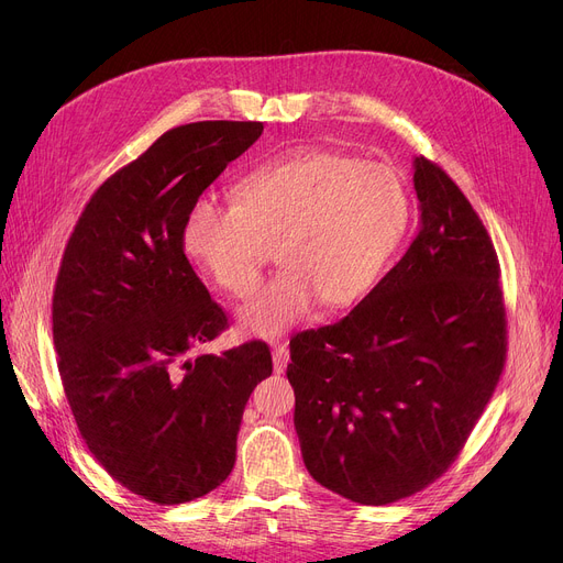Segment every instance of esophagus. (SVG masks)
<instances>
[{"label":"esophagus","instance_id":"34e87169","mask_svg":"<svg viewBox=\"0 0 563 563\" xmlns=\"http://www.w3.org/2000/svg\"><path fill=\"white\" fill-rule=\"evenodd\" d=\"M287 363H289V351L285 344H276L274 346V372L276 374H283L287 369Z\"/></svg>","mask_w":563,"mask_h":563}]
</instances>
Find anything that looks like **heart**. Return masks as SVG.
Here are the masks:
<instances>
[{"label": "heart", "instance_id": "obj_1", "mask_svg": "<svg viewBox=\"0 0 563 563\" xmlns=\"http://www.w3.org/2000/svg\"><path fill=\"white\" fill-rule=\"evenodd\" d=\"M236 205L200 198L185 219L187 255L232 297L257 287L269 249L283 272L240 312L251 335L274 338L319 301H363L401 244L408 191L395 168L321 147H294L255 166Z\"/></svg>", "mask_w": 563, "mask_h": 563}]
</instances>
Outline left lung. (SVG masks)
<instances>
[{
    "label": "left lung",
    "mask_w": 563,
    "mask_h": 563,
    "mask_svg": "<svg viewBox=\"0 0 563 563\" xmlns=\"http://www.w3.org/2000/svg\"><path fill=\"white\" fill-rule=\"evenodd\" d=\"M420 232L367 297L289 340L294 427L314 482L358 505L416 495L459 456L507 358L499 262L452 177L412 159Z\"/></svg>",
    "instance_id": "1"
}]
</instances>
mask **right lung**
<instances>
[{"label":"right lung","mask_w":563,"mask_h":563,"mask_svg":"<svg viewBox=\"0 0 563 563\" xmlns=\"http://www.w3.org/2000/svg\"><path fill=\"white\" fill-rule=\"evenodd\" d=\"M262 123L202 121L162 134L91 196L52 299L58 374L86 448L157 505L221 486L272 351L251 340L194 353L228 327L185 255L191 205L260 139Z\"/></svg>","instance_id":"1"}]
</instances>
